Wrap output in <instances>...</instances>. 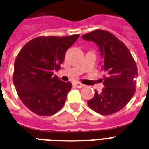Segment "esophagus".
Masks as SVG:
<instances>
[{
    "label": "esophagus",
    "mask_w": 149,
    "mask_h": 149,
    "mask_svg": "<svg viewBox=\"0 0 149 149\" xmlns=\"http://www.w3.org/2000/svg\"><path fill=\"white\" fill-rule=\"evenodd\" d=\"M74 86H77V88H83V87H84V85H83V83H79V82H77V83H74Z\"/></svg>",
    "instance_id": "esophagus-1"
}]
</instances>
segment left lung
Listing matches in <instances>:
<instances>
[{"mask_svg": "<svg viewBox=\"0 0 149 149\" xmlns=\"http://www.w3.org/2000/svg\"><path fill=\"white\" fill-rule=\"evenodd\" d=\"M100 47L103 63V85L101 93L88 101L92 109L101 115H112L120 111L131 100L135 92L138 69L134 58L125 45L114 34L104 30H95L82 36Z\"/></svg>", "mask_w": 149, "mask_h": 149, "instance_id": "left-lung-1", "label": "left lung"}]
</instances>
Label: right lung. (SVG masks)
Wrapping results in <instances>:
<instances>
[{"label":"right lung","mask_w":149,"mask_h":149,"mask_svg":"<svg viewBox=\"0 0 149 149\" xmlns=\"http://www.w3.org/2000/svg\"><path fill=\"white\" fill-rule=\"evenodd\" d=\"M79 34L41 36L26 43L14 62L13 81L18 96L35 114L49 116L61 109L72 88L54 76L64 61L66 50Z\"/></svg>","instance_id":"obj_1"}]
</instances>
